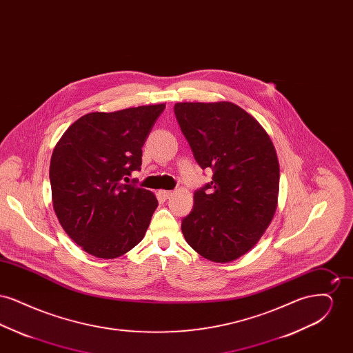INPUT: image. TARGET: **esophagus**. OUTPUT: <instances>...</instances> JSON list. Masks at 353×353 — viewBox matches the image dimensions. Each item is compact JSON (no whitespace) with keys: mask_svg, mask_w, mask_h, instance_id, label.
Here are the masks:
<instances>
[{"mask_svg":"<svg viewBox=\"0 0 353 353\" xmlns=\"http://www.w3.org/2000/svg\"><path fill=\"white\" fill-rule=\"evenodd\" d=\"M170 196H172L170 190H159V197L163 200H168Z\"/></svg>","mask_w":353,"mask_h":353,"instance_id":"obj_1","label":"esophagus"}]
</instances>
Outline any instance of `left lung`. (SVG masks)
<instances>
[{
  "instance_id": "8db88e82",
  "label": "left lung",
  "mask_w": 353,
  "mask_h": 353,
  "mask_svg": "<svg viewBox=\"0 0 353 353\" xmlns=\"http://www.w3.org/2000/svg\"><path fill=\"white\" fill-rule=\"evenodd\" d=\"M174 115L197 164L213 170L183 219L189 246L225 263L246 254L274 217L279 163L262 125L230 101L176 103Z\"/></svg>"
}]
</instances>
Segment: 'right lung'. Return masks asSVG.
Listing matches in <instances>:
<instances>
[{
    "instance_id": "add662e5",
    "label": "right lung",
    "mask_w": 353,
    "mask_h": 353,
    "mask_svg": "<svg viewBox=\"0 0 353 353\" xmlns=\"http://www.w3.org/2000/svg\"><path fill=\"white\" fill-rule=\"evenodd\" d=\"M164 108L153 104L87 114L55 145L52 206L63 230L84 252L112 259L144 238L157 200L127 183L141 169V148Z\"/></svg>"
}]
</instances>
